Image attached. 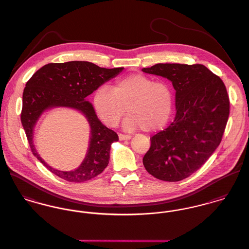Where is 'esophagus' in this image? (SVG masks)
<instances>
[{
	"mask_svg": "<svg viewBox=\"0 0 249 249\" xmlns=\"http://www.w3.org/2000/svg\"><path fill=\"white\" fill-rule=\"evenodd\" d=\"M131 139V136L129 135H124V134H119V140L120 141H128Z\"/></svg>",
	"mask_w": 249,
	"mask_h": 249,
	"instance_id": "34e87169",
	"label": "esophagus"
}]
</instances>
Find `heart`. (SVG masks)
Here are the masks:
<instances>
[{
	"mask_svg": "<svg viewBox=\"0 0 249 249\" xmlns=\"http://www.w3.org/2000/svg\"><path fill=\"white\" fill-rule=\"evenodd\" d=\"M93 107L101 121L115 126L127 111L124 128L131 131L143 128L155 132L165 126L173 109V93L163 82H155L149 76L132 73L117 80L110 89L100 87L94 92Z\"/></svg>",
	"mask_w": 249,
	"mask_h": 249,
	"instance_id": "1",
	"label": "heart"
}]
</instances>
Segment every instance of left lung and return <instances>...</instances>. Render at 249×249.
<instances>
[{
	"label": "left lung",
	"mask_w": 249,
	"mask_h": 249,
	"mask_svg": "<svg viewBox=\"0 0 249 249\" xmlns=\"http://www.w3.org/2000/svg\"><path fill=\"white\" fill-rule=\"evenodd\" d=\"M142 71L172 82L177 108L174 122L152 137L143 165L158 179L182 180L196 172L221 142L230 115L227 89L201 64L159 63Z\"/></svg>",
	"instance_id": "1"
}]
</instances>
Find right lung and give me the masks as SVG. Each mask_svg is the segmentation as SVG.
Here are the masks:
<instances>
[{"label": "right lung", "mask_w": 249, "mask_h": 249, "mask_svg": "<svg viewBox=\"0 0 249 249\" xmlns=\"http://www.w3.org/2000/svg\"><path fill=\"white\" fill-rule=\"evenodd\" d=\"M124 69L101 68L88 61L49 63L36 71L25 85L21 124L34 156L55 176L69 182H85L100 175L108 164L111 144L119 138L101 123L87 97ZM56 107L79 111L90 125L86 156L82 164L72 171H60L47 165L33 144V129L38 119L45 111Z\"/></svg>", "instance_id": "1"}]
</instances>
